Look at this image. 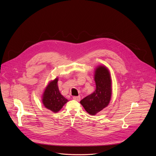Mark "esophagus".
<instances>
[{
    "label": "esophagus",
    "mask_w": 156,
    "mask_h": 156,
    "mask_svg": "<svg viewBox=\"0 0 156 156\" xmlns=\"http://www.w3.org/2000/svg\"><path fill=\"white\" fill-rule=\"evenodd\" d=\"M73 99L76 100V101H80V99H81V98H80V96H73Z\"/></svg>",
    "instance_id": "obj_1"
}]
</instances>
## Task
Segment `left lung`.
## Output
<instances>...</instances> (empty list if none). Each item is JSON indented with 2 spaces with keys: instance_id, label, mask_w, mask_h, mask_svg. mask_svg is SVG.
<instances>
[{
  "instance_id": "obj_1",
  "label": "left lung",
  "mask_w": 156,
  "mask_h": 156,
  "mask_svg": "<svg viewBox=\"0 0 156 156\" xmlns=\"http://www.w3.org/2000/svg\"><path fill=\"white\" fill-rule=\"evenodd\" d=\"M94 81L95 91L80 101L86 112L91 115H95L105 108L112 96V80L106 66H97L94 72Z\"/></svg>"
}]
</instances>
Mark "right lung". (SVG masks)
I'll use <instances>...</instances> for the list:
<instances>
[{
  "label": "right lung",
  "instance_id": "1",
  "mask_svg": "<svg viewBox=\"0 0 156 156\" xmlns=\"http://www.w3.org/2000/svg\"><path fill=\"white\" fill-rule=\"evenodd\" d=\"M58 78L51 81L44 90L42 102L46 108L57 113L69 101L60 93L58 87Z\"/></svg>",
  "mask_w": 156,
  "mask_h": 156
}]
</instances>
